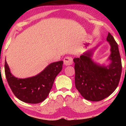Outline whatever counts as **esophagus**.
<instances>
[{
  "label": "esophagus",
  "instance_id": "esophagus-1",
  "mask_svg": "<svg viewBox=\"0 0 126 126\" xmlns=\"http://www.w3.org/2000/svg\"><path fill=\"white\" fill-rule=\"evenodd\" d=\"M64 64L65 65H71L73 64V59L71 57H67L64 59Z\"/></svg>",
  "mask_w": 126,
  "mask_h": 126
}]
</instances>
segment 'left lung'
Instances as JSON below:
<instances>
[{
  "label": "left lung",
  "instance_id": "obj_1",
  "mask_svg": "<svg viewBox=\"0 0 126 126\" xmlns=\"http://www.w3.org/2000/svg\"><path fill=\"white\" fill-rule=\"evenodd\" d=\"M110 54L108 65L99 64L92 59L93 53L98 46L83 53L79 58L73 59L75 63V86L82 96L91 101H100L116 90L122 73V63L118 44L108 33Z\"/></svg>",
  "mask_w": 126,
  "mask_h": 126
}]
</instances>
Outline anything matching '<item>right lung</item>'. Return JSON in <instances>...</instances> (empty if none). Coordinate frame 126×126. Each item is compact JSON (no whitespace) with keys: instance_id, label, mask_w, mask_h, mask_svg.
<instances>
[{"instance_id":"right-lung-1","label":"right lung","mask_w":126,"mask_h":126,"mask_svg":"<svg viewBox=\"0 0 126 126\" xmlns=\"http://www.w3.org/2000/svg\"><path fill=\"white\" fill-rule=\"evenodd\" d=\"M62 61L50 63L35 76L21 79L15 77L5 61V73L10 89L16 98L25 103L36 104L44 101L52 88L55 77L62 69Z\"/></svg>"}]
</instances>
